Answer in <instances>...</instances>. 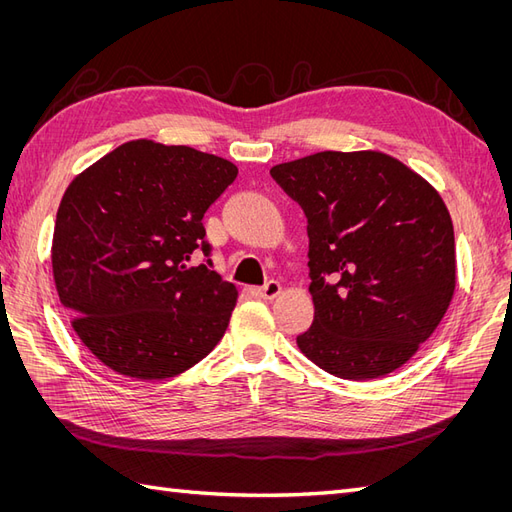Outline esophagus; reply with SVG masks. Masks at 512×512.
Here are the masks:
<instances>
[{"label": "esophagus", "instance_id": "34e87169", "mask_svg": "<svg viewBox=\"0 0 512 512\" xmlns=\"http://www.w3.org/2000/svg\"><path fill=\"white\" fill-rule=\"evenodd\" d=\"M280 292H282V286H280V282H275V280L267 282L265 286H260V288H254V294H256V297H260V299H267V301L275 299L277 294H280Z\"/></svg>", "mask_w": 512, "mask_h": 512}]
</instances>
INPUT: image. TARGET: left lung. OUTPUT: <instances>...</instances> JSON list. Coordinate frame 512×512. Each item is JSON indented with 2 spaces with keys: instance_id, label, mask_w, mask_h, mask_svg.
Segmentation results:
<instances>
[{
  "instance_id": "1",
  "label": "left lung",
  "mask_w": 512,
  "mask_h": 512,
  "mask_svg": "<svg viewBox=\"0 0 512 512\" xmlns=\"http://www.w3.org/2000/svg\"><path fill=\"white\" fill-rule=\"evenodd\" d=\"M271 175L307 218L316 314L301 352L344 380L408 363L455 292V232L438 190L382 151H320Z\"/></svg>"
}]
</instances>
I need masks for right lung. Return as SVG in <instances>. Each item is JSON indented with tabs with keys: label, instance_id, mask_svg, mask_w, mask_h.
Here are the masks:
<instances>
[{
	"label": "right lung",
	"instance_id": "1",
	"mask_svg": "<svg viewBox=\"0 0 512 512\" xmlns=\"http://www.w3.org/2000/svg\"><path fill=\"white\" fill-rule=\"evenodd\" d=\"M237 166L185 145L128 141L61 198L51 262L59 301L87 350L136 380L183 374L218 346L237 286L207 265L203 215Z\"/></svg>",
	"mask_w": 512,
	"mask_h": 512
}]
</instances>
